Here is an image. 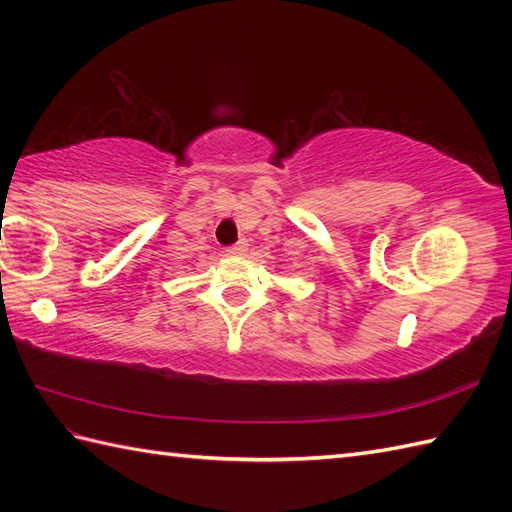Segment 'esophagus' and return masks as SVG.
I'll return each mask as SVG.
<instances>
[{
  "label": "esophagus",
  "instance_id": "1",
  "mask_svg": "<svg viewBox=\"0 0 512 512\" xmlns=\"http://www.w3.org/2000/svg\"><path fill=\"white\" fill-rule=\"evenodd\" d=\"M246 250H248V242H246V239H239V242H235V244L226 248V253L228 255H244Z\"/></svg>",
  "mask_w": 512,
  "mask_h": 512
}]
</instances>
